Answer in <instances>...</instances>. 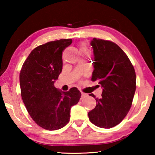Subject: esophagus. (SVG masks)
<instances>
[{
	"instance_id": "esophagus-1",
	"label": "esophagus",
	"mask_w": 155,
	"mask_h": 155,
	"mask_svg": "<svg viewBox=\"0 0 155 155\" xmlns=\"http://www.w3.org/2000/svg\"><path fill=\"white\" fill-rule=\"evenodd\" d=\"M81 97H82V99L83 98V97H86V96H87V94H86L85 93H83V92H81Z\"/></svg>"
}]
</instances>
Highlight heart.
Returning a JSON list of instances; mask_svg holds the SVG:
<instances>
[{"label":"heart","mask_w":155,"mask_h":155,"mask_svg":"<svg viewBox=\"0 0 155 155\" xmlns=\"http://www.w3.org/2000/svg\"><path fill=\"white\" fill-rule=\"evenodd\" d=\"M79 51L80 52H86L88 51L87 48L84 44H81L79 46Z\"/></svg>","instance_id":"b5f03b06"}]
</instances>
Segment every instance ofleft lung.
<instances>
[{"label": "left lung", "mask_w": 155, "mask_h": 155, "mask_svg": "<svg viewBox=\"0 0 155 155\" xmlns=\"http://www.w3.org/2000/svg\"><path fill=\"white\" fill-rule=\"evenodd\" d=\"M94 70L92 81L103 87L101 98L88 113L89 119L99 128H111L119 124L128 114L136 89V75L130 59L117 44L109 40L94 38Z\"/></svg>", "instance_id": "left-lung-1"}]
</instances>
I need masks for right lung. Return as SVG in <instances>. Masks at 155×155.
<instances>
[{
    "label": "right lung",
    "instance_id": "right-lung-1",
    "mask_svg": "<svg viewBox=\"0 0 155 155\" xmlns=\"http://www.w3.org/2000/svg\"><path fill=\"white\" fill-rule=\"evenodd\" d=\"M73 42L62 39L42 44L31 51L20 73L21 96L36 124L48 130H58L70 120L71 108L81 93L77 87L62 92L54 87L62 71V53Z\"/></svg>",
    "mask_w": 155,
    "mask_h": 155
}]
</instances>
